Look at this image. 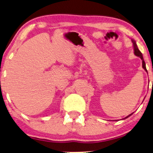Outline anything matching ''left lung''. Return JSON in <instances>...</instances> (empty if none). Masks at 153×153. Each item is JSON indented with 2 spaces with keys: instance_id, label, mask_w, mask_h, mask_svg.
Wrapping results in <instances>:
<instances>
[{
  "instance_id": "8db88e82",
  "label": "left lung",
  "mask_w": 153,
  "mask_h": 153,
  "mask_svg": "<svg viewBox=\"0 0 153 153\" xmlns=\"http://www.w3.org/2000/svg\"><path fill=\"white\" fill-rule=\"evenodd\" d=\"M132 42H133V46H134V54H135V55L137 56H139V58H141V59L142 60V66H143V68L146 71V72H147V70H146V63H145V62H144V60H143V56H142L141 52L139 51V49H138L137 44H136V42L132 40ZM131 114H129V116H127V117H125V118L124 119L128 118V117L130 116Z\"/></svg>"
}]
</instances>
